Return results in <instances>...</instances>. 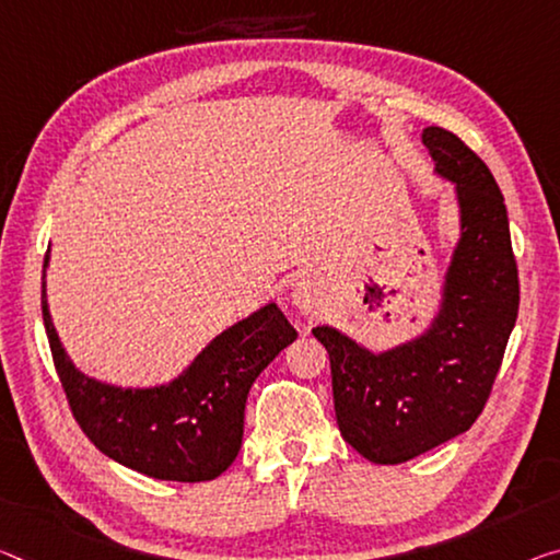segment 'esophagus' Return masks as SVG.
Listing matches in <instances>:
<instances>
[{"label": "esophagus", "instance_id": "34e87169", "mask_svg": "<svg viewBox=\"0 0 560 560\" xmlns=\"http://www.w3.org/2000/svg\"><path fill=\"white\" fill-rule=\"evenodd\" d=\"M292 305H295L300 313H317L325 305V290L317 280L300 278L295 285H292Z\"/></svg>", "mask_w": 560, "mask_h": 560}]
</instances>
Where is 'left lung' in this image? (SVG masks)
Masks as SVG:
<instances>
[{
    "label": "left lung",
    "instance_id": "1",
    "mask_svg": "<svg viewBox=\"0 0 560 560\" xmlns=\"http://www.w3.org/2000/svg\"><path fill=\"white\" fill-rule=\"evenodd\" d=\"M423 144L460 208V237L430 328L383 352L330 325L313 328L330 355L340 433L381 466L416 458L476 423L518 317L509 212L493 175L443 127H425Z\"/></svg>",
    "mask_w": 560,
    "mask_h": 560
}]
</instances>
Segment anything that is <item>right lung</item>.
I'll return each instance as SVG.
<instances>
[{
    "instance_id": "obj_1",
    "label": "right lung",
    "mask_w": 560,
    "mask_h": 560,
    "mask_svg": "<svg viewBox=\"0 0 560 560\" xmlns=\"http://www.w3.org/2000/svg\"><path fill=\"white\" fill-rule=\"evenodd\" d=\"M49 253L45 257L47 275ZM42 317L55 368L82 433L107 458L158 480L200 483L225 472L243 445L245 402L255 377L298 332L268 303L220 332L175 381L154 388H117L88 377L67 358L47 305Z\"/></svg>"
}]
</instances>
